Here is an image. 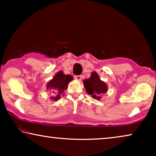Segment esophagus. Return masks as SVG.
Segmentation results:
<instances>
[{"mask_svg":"<svg viewBox=\"0 0 156 156\" xmlns=\"http://www.w3.org/2000/svg\"><path fill=\"white\" fill-rule=\"evenodd\" d=\"M74 79H75V80H77V81H80V80H82V75H76V76H74Z\"/></svg>","mask_w":156,"mask_h":156,"instance_id":"34e87169","label":"esophagus"}]
</instances>
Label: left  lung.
<instances>
[{
  "label": "left lung",
  "mask_w": 156,
  "mask_h": 156,
  "mask_svg": "<svg viewBox=\"0 0 156 156\" xmlns=\"http://www.w3.org/2000/svg\"><path fill=\"white\" fill-rule=\"evenodd\" d=\"M83 83L87 93L97 100L101 99V96L108 91L107 84L101 80L96 72H91L90 77L84 80Z\"/></svg>",
  "instance_id": "8db88e82"
}]
</instances>
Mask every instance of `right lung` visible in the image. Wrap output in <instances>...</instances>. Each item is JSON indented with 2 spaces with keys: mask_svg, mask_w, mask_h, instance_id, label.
Returning <instances> with one entry per match:
<instances>
[{
  "mask_svg": "<svg viewBox=\"0 0 156 156\" xmlns=\"http://www.w3.org/2000/svg\"><path fill=\"white\" fill-rule=\"evenodd\" d=\"M73 80V76L69 74H65L62 71H59L53 76L52 80L47 84L46 89L52 93L50 97L52 101H57L64 94V91L67 89L68 84Z\"/></svg>",
  "mask_w": 156,
  "mask_h": 156,
  "instance_id": "add662e5",
  "label": "right lung"
}]
</instances>
